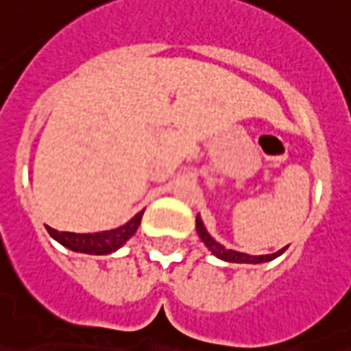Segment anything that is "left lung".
<instances>
[{"mask_svg":"<svg viewBox=\"0 0 351 351\" xmlns=\"http://www.w3.org/2000/svg\"><path fill=\"white\" fill-rule=\"evenodd\" d=\"M197 225V234L202 240V243L206 245V247L212 251V255L217 256V258H221L225 262H234V264H262V262H269L277 258V256H281L287 247L279 249L277 253H271V255H247V253H240V251H234V249H227L225 245H221L219 241H215L212 236L208 234V230L204 227V223H202L201 215H197L195 219Z\"/></svg>","mask_w":351,"mask_h":351,"instance_id":"left-lung-1","label":"left lung"}]
</instances>
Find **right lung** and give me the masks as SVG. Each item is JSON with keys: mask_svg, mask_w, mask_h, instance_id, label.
I'll list each match as a JSON object with an SVG mask.
<instances>
[{"mask_svg": "<svg viewBox=\"0 0 351 351\" xmlns=\"http://www.w3.org/2000/svg\"><path fill=\"white\" fill-rule=\"evenodd\" d=\"M141 210L128 223L121 227L102 230V232H87V234H77V232H59L56 228L46 227L48 232L56 241H59L63 247L74 251V253H85V255H111L117 249H121L126 241L136 234L137 227L143 217Z\"/></svg>", "mask_w": 351, "mask_h": 351, "instance_id": "add662e5", "label": "right lung"}]
</instances>
